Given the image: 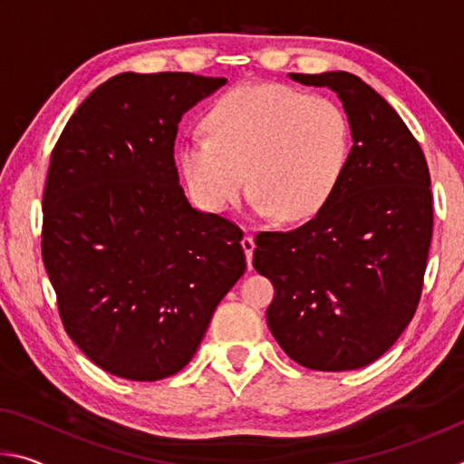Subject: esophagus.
<instances>
[{"instance_id":"34e87169","label":"esophagus","mask_w":464,"mask_h":464,"mask_svg":"<svg viewBox=\"0 0 464 464\" xmlns=\"http://www.w3.org/2000/svg\"><path fill=\"white\" fill-rule=\"evenodd\" d=\"M241 247L243 251H246V260H247V268L251 270V257H254V249H256V243H254V237H249V235H246V237L241 239Z\"/></svg>"}]
</instances>
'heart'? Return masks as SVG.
Wrapping results in <instances>:
<instances>
[{"label": "heart", "mask_w": 464, "mask_h": 464, "mask_svg": "<svg viewBox=\"0 0 464 464\" xmlns=\"http://www.w3.org/2000/svg\"><path fill=\"white\" fill-rule=\"evenodd\" d=\"M204 127L208 137L184 139L176 160L194 198L213 213L237 204L251 184L260 215L307 221L334 198L350 163L343 108L285 83L227 92Z\"/></svg>", "instance_id": "b5f03b06"}]
</instances>
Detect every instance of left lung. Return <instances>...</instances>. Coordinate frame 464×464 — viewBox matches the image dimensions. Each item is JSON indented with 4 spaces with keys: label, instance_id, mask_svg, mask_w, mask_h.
<instances>
[{
    "label": "left lung",
    "instance_id": "left-lung-1",
    "mask_svg": "<svg viewBox=\"0 0 464 464\" xmlns=\"http://www.w3.org/2000/svg\"><path fill=\"white\" fill-rule=\"evenodd\" d=\"M288 77L337 93L354 145L319 215L257 235L254 268L276 290L266 319L280 348L311 371H356L381 358L418 309L434 225L428 163L401 116L360 77Z\"/></svg>",
    "mask_w": 464,
    "mask_h": 464
}]
</instances>
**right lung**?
Segmentation results:
<instances>
[{
	"label": "right lung",
	"mask_w": 464,
	"mask_h": 464,
	"mask_svg": "<svg viewBox=\"0 0 464 464\" xmlns=\"http://www.w3.org/2000/svg\"><path fill=\"white\" fill-rule=\"evenodd\" d=\"M225 83L114 75L83 100L53 149L44 268L69 337L121 379L182 371L246 272L241 229L188 202L174 160L182 116Z\"/></svg>",
	"instance_id": "obj_1"
}]
</instances>
